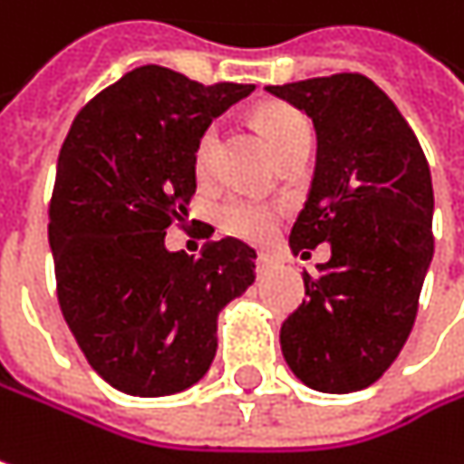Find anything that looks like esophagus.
<instances>
[{
  "instance_id": "esophagus-1",
  "label": "esophagus",
  "mask_w": 464,
  "mask_h": 464,
  "mask_svg": "<svg viewBox=\"0 0 464 464\" xmlns=\"http://www.w3.org/2000/svg\"><path fill=\"white\" fill-rule=\"evenodd\" d=\"M272 269H275V258H272V256H266V253H261V256L256 258V272H258V277L269 275Z\"/></svg>"
}]
</instances>
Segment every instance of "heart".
<instances>
[{
    "mask_svg": "<svg viewBox=\"0 0 464 464\" xmlns=\"http://www.w3.org/2000/svg\"><path fill=\"white\" fill-rule=\"evenodd\" d=\"M258 126L266 137V142L272 145L275 155H280L287 148H293L301 140H309V123L295 108L290 105H266L258 111ZM216 148H218V129L214 123L206 126L195 142L192 150V171L198 179H208L214 171ZM280 221V208L272 203H261L253 198H229L221 203L218 208V227L221 232L248 240V243H264L266 237H272V232L277 229Z\"/></svg>",
    "mask_w": 464,
    "mask_h": 464,
    "instance_id": "heart-1",
    "label": "heart"
}]
</instances>
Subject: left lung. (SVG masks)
I'll return each mask as SVG.
<instances>
[{"label": "left lung", "mask_w": 464, "mask_h": 464, "mask_svg": "<svg viewBox=\"0 0 464 464\" xmlns=\"http://www.w3.org/2000/svg\"><path fill=\"white\" fill-rule=\"evenodd\" d=\"M314 121L316 166L293 253L330 243L306 295L282 322L287 367L322 393L362 391L412 333L433 258V184L412 126L362 73L266 86Z\"/></svg>", "instance_id": "left-lung-1"}]
</instances>
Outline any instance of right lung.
<instances>
[{"mask_svg": "<svg viewBox=\"0 0 464 464\" xmlns=\"http://www.w3.org/2000/svg\"><path fill=\"white\" fill-rule=\"evenodd\" d=\"M253 83L214 86L142 65L73 118L50 200L57 301L92 370L129 396H171L216 356V316L256 280V250L224 237L166 250L195 195L200 131Z\"/></svg>", "mask_w": 464, "mask_h": 464, "instance_id": "right-lung-1", "label": "right lung"}]
</instances>
